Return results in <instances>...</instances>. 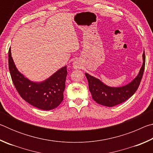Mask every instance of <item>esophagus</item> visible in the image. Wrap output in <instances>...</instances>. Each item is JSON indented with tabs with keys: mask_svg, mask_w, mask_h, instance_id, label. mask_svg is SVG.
<instances>
[{
	"mask_svg": "<svg viewBox=\"0 0 153 153\" xmlns=\"http://www.w3.org/2000/svg\"><path fill=\"white\" fill-rule=\"evenodd\" d=\"M73 67L74 69H77L79 68V64L77 61H74L73 63Z\"/></svg>",
	"mask_w": 153,
	"mask_h": 153,
	"instance_id": "obj_1",
	"label": "esophagus"
}]
</instances>
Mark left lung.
Returning <instances> with one entry per match:
<instances>
[{
	"label": "left lung",
	"instance_id": "left-lung-1",
	"mask_svg": "<svg viewBox=\"0 0 153 153\" xmlns=\"http://www.w3.org/2000/svg\"><path fill=\"white\" fill-rule=\"evenodd\" d=\"M142 60L143 63L138 74L132 81L123 86H108L97 77L90 76L88 73L85 74L88 81L89 90L91 92L94 100L98 104L106 107H113L125 102L128 98L132 97L140 84L144 74L145 66L144 51L142 55Z\"/></svg>",
	"mask_w": 153,
	"mask_h": 153
}]
</instances>
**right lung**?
<instances>
[{
    "label": "right lung",
    "mask_w": 153,
    "mask_h": 153,
    "mask_svg": "<svg viewBox=\"0 0 153 153\" xmlns=\"http://www.w3.org/2000/svg\"><path fill=\"white\" fill-rule=\"evenodd\" d=\"M9 68L15 88L23 99L31 105L49 111L57 107L63 101L67 74L66 65L42 82H33L18 70L10 48Z\"/></svg>",
    "instance_id": "right-lung-1"
}]
</instances>
